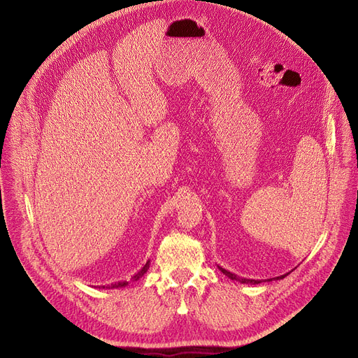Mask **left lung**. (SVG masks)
Listing matches in <instances>:
<instances>
[{
    "instance_id": "left-lung-1",
    "label": "left lung",
    "mask_w": 358,
    "mask_h": 358,
    "mask_svg": "<svg viewBox=\"0 0 358 358\" xmlns=\"http://www.w3.org/2000/svg\"><path fill=\"white\" fill-rule=\"evenodd\" d=\"M217 268L227 275V277H229L231 280H235V281H239V283H242V285H258V283H261L259 280H252V278H242V277H239V275H236V274H234V273H231V271H228V270H224L223 267H220V266H217ZM289 274V273H287ZM287 274H285V275H280V277H275V278H273V280H281V278H285ZM267 281H271V280H267Z\"/></svg>"
}]
</instances>
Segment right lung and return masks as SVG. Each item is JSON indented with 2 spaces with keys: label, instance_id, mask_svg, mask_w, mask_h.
<instances>
[{
  "label": "right lung",
  "instance_id": "obj_1",
  "mask_svg": "<svg viewBox=\"0 0 358 358\" xmlns=\"http://www.w3.org/2000/svg\"><path fill=\"white\" fill-rule=\"evenodd\" d=\"M148 268H149V261L146 262V264L134 275V277H131V278H134V280H139L146 271H148ZM129 285V281H119V283H115V285H111V286H108V289L111 287V289H117V287H126ZM103 289H104V286H103Z\"/></svg>",
  "mask_w": 358,
  "mask_h": 358
}]
</instances>
